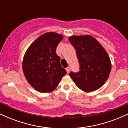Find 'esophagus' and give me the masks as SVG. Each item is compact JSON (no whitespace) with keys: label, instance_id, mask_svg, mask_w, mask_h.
I'll list each match as a JSON object with an SVG mask.
<instances>
[{"label":"esophagus","instance_id":"obj_1","mask_svg":"<svg viewBox=\"0 0 128 128\" xmlns=\"http://www.w3.org/2000/svg\"><path fill=\"white\" fill-rule=\"evenodd\" d=\"M66 71H67V73H68L69 72H70V67H67V68H66Z\"/></svg>","mask_w":128,"mask_h":128}]
</instances>
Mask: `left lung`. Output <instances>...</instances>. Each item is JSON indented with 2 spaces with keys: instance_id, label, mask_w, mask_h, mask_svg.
<instances>
[{
  "instance_id": "left-lung-1",
  "label": "left lung",
  "mask_w": 128,
  "mask_h": 128,
  "mask_svg": "<svg viewBox=\"0 0 128 128\" xmlns=\"http://www.w3.org/2000/svg\"><path fill=\"white\" fill-rule=\"evenodd\" d=\"M68 40L76 50L80 66L78 72H70V78L84 92L99 89L108 79L111 70L106 50L90 36H72Z\"/></svg>"
}]
</instances>
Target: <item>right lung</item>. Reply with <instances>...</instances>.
I'll list each match as a JSON object with an SVG mask.
<instances>
[{
	"instance_id": "add662e5",
	"label": "right lung",
	"mask_w": 128,
	"mask_h": 128,
	"mask_svg": "<svg viewBox=\"0 0 128 128\" xmlns=\"http://www.w3.org/2000/svg\"><path fill=\"white\" fill-rule=\"evenodd\" d=\"M63 36L47 32L39 36L28 49L23 61V71L28 82L41 92L54 91L67 73L56 53Z\"/></svg>"
}]
</instances>
